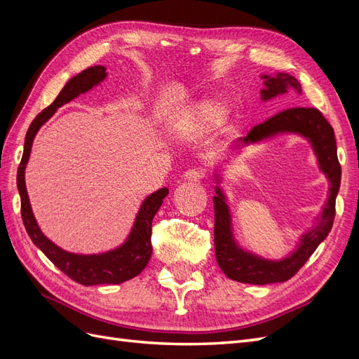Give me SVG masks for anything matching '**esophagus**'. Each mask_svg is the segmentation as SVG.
Here are the masks:
<instances>
[{
    "mask_svg": "<svg viewBox=\"0 0 359 359\" xmlns=\"http://www.w3.org/2000/svg\"><path fill=\"white\" fill-rule=\"evenodd\" d=\"M203 177H205V172L199 168H191L184 173V178L190 182H199L201 180H203Z\"/></svg>",
    "mask_w": 359,
    "mask_h": 359,
    "instance_id": "obj_1",
    "label": "esophagus"
}]
</instances>
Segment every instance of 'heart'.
I'll use <instances>...</instances> for the list:
<instances>
[{
  "label": "heart",
  "mask_w": 359,
  "mask_h": 359,
  "mask_svg": "<svg viewBox=\"0 0 359 359\" xmlns=\"http://www.w3.org/2000/svg\"><path fill=\"white\" fill-rule=\"evenodd\" d=\"M226 107L214 100H205L191 106L177 119L178 132L187 136H199L208 133L223 123Z\"/></svg>",
  "instance_id": "heart-1"
}]
</instances>
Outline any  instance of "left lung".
Masks as SVG:
<instances>
[{"mask_svg":"<svg viewBox=\"0 0 359 359\" xmlns=\"http://www.w3.org/2000/svg\"><path fill=\"white\" fill-rule=\"evenodd\" d=\"M262 78L265 79V88L260 91L262 100H269L278 94H283L287 88H295L301 93V83L298 79L287 73H277L274 78H271V76H262ZM283 132L298 133L310 140L314 153L318 156L319 166L330 181V196L325 202L316 227H313L311 231L301 236L299 247L289 257L274 262V260H265L250 255L235 244L231 231L229 208H227L223 191L217 187V194L212 198L215 212V259L227 277L235 281H241V283L269 285L287 281L298 273L314 253V250L328 236L334 223L335 198L341 180V166L339 157H337L334 128L316 107L299 106L281 111L268 118L266 121L255 126L248 135L241 139V142H257V140Z\"/></svg>","mask_w":359,"mask_h":359,"instance_id":"left-lung-1","label":"left lung"}]
</instances>
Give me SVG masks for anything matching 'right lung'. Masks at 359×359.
<instances>
[{
    "label": "right lung",
    "mask_w": 359,
    "mask_h": 359,
    "mask_svg": "<svg viewBox=\"0 0 359 359\" xmlns=\"http://www.w3.org/2000/svg\"><path fill=\"white\" fill-rule=\"evenodd\" d=\"M106 78V69L103 66H94L83 70L82 73L76 74L72 78L58 97L49 104L46 109H43L31 123L24 145V156L18 168V190L20 194V214H22V222L25 229L34 243L50 262L60 268L64 274L70 277L73 281L83 286L94 285H118L136 277L142 273L147 266L148 260L153 253V245H151V226L156 212L163 203V199L168 196V189H160L144 201L142 206L137 212L136 222L132 232H130L127 241L115 250L102 255H74L69 253L66 250L60 248L58 245L49 241L48 238L41 233L40 227L32 215V210L28 199V193L25 187V168L29 158L32 140H34L39 128L45 124L48 119L53 115L58 107L69 103L74 97L82 93L91 90L94 85L99 83Z\"/></svg>",
    "instance_id": "1"
}]
</instances>
